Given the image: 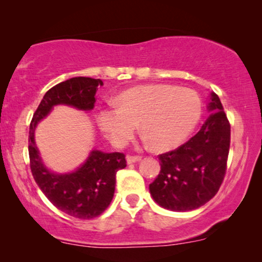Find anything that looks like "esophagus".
Returning <instances> with one entry per match:
<instances>
[{
	"instance_id": "esophagus-1",
	"label": "esophagus",
	"mask_w": 262,
	"mask_h": 262,
	"mask_svg": "<svg viewBox=\"0 0 262 262\" xmlns=\"http://www.w3.org/2000/svg\"><path fill=\"white\" fill-rule=\"evenodd\" d=\"M141 160H142L141 156H131V155H128L126 157V161H127L128 164L136 163V162H138V161H141Z\"/></svg>"
}]
</instances>
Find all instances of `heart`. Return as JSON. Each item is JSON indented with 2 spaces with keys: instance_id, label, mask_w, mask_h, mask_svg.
Segmentation results:
<instances>
[{
  "instance_id": "1",
  "label": "heart",
  "mask_w": 262,
  "mask_h": 262,
  "mask_svg": "<svg viewBox=\"0 0 262 262\" xmlns=\"http://www.w3.org/2000/svg\"><path fill=\"white\" fill-rule=\"evenodd\" d=\"M114 102L116 106L96 113V124L116 146L126 144L139 123L154 149H174L192 134L202 116L199 95L171 84L138 85L121 93Z\"/></svg>"
}]
</instances>
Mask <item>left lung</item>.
<instances>
[{
  "label": "left lung",
  "mask_w": 262,
  "mask_h": 262,
  "mask_svg": "<svg viewBox=\"0 0 262 262\" xmlns=\"http://www.w3.org/2000/svg\"><path fill=\"white\" fill-rule=\"evenodd\" d=\"M210 116L198 134L159 156L161 170L149 185L152 199L170 211L195 210L216 195L230 148V124L217 94H210Z\"/></svg>",
  "instance_id": "1"
}]
</instances>
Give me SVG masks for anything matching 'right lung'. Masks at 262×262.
I'll return each mask as SVG.
<instances>
[{
  "label": "right lung",
  "instance_id": "right-lung-1",
  "mask_svg": "<svg viewBox=\"0 0 262 262\" xmlns=\"http://www.w3.org/2000/svg\"><path fill=\"white\" fill-rule=\"evenodd\" d=\"M100 78L73 77L45 93L32 118L28 136L31 170L39 188L50 202L64 213L81 220L98 217L112 202L116 189V174L126 167L121 152L92 150L87 160L71 173L51 171L42 162L34 141L37 125L51 113L53 106L66 105L81 111L94 108Z\"/></svg>",
  "mask_w": 262,
  "mask_h": 262
}]
</instances>
